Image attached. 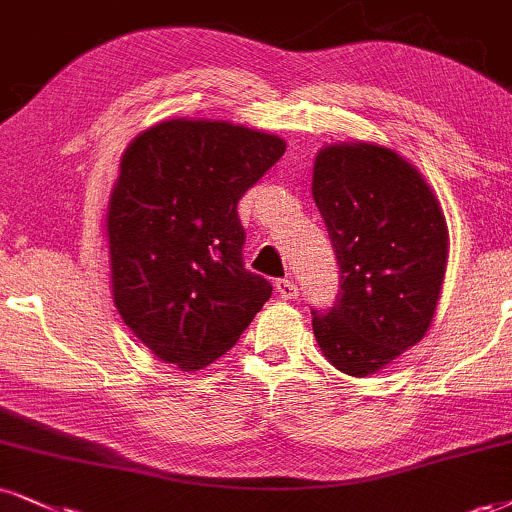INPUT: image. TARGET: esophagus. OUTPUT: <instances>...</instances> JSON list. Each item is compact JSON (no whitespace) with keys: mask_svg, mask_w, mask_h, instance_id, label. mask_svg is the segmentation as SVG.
<instances>
[{"mask_svg":"<svg viewBox=\"0 0 512 512\" xmlns=\"http://www.w3.org/2000/svg\"><path fill=\"white\" fill-rule=\"evenodd\" d=\"M276 293L281 300H295L297 297V286L290 278H281V281H276Z\"/></svg>","mask_w":512,"mask_h":512,"instance_id":"esophagus-1","label":"esophagus"}]
</instances>
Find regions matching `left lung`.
<instances>
[{
  "instance_id": "left-lung-1",
  "label": "left lung",
  "mask_w": 512,
  "mask_h": 512,
  "mask_svg": "<svg viewBox=\"0 0 512 512\" xmlns=\"http://www.w3.org/2000/svg\"><path fill=\"white\" fill-rule=\"evenodd\" d=\"M314 203L340 264L331 309H314L323 357L366 378L428 333L442 293L449 231L439 200L392 148L331 144L314 163Z\"/></svg>"
}]
</instances>
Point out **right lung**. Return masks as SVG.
<instances>
[{"instance_id": "right-lung-1", "label": "right lung", "mask_w": 512, "mask_h": 512, "mask_svg": "<svg viewBox=\"0 0 512 512\" xmlns=\"http://www.w3.org/2000/svg\"><path fill=\"white\" fill-rule=\"evenodd\" d=\"M286 153L224 120H165L122 155L106 215L113 302L158 359L200 371L236 345L271 297L243 267L238 200Z\"/></svg>"}]
</instances>
